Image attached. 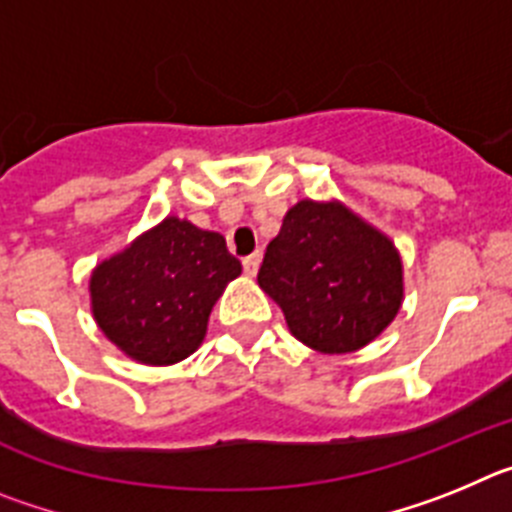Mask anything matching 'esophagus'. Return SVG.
<instances>
[{
  "instance_id": "1",
  "label": "esophagus",
  "mask_w": 512,
  "mask_h": 512,
  "mask_svg": "<svg viewBox=\"0 0 512 512\" xmlns=\"http://www.w3.org/2000/svg\"><path fill=\"white\" fill-rule=\"evenodd\" d=\"M261 266V256L259 253H251V256H246L243 259V271H246L248 277H256V271H259Z\"/></svg>"
}]
</instances>
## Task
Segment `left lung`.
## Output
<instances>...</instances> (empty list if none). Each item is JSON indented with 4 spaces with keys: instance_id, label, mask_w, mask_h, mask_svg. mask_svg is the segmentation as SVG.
I'll use <instances>...</instances> for the list:
<instances>
[{
    "instance_id": "left-lung-1",
    "label": "left lung",
    "mask_w": 512,
    "mask_h": 512,
    "mask_svg": "<svg viewBox=\"0 0 512 512\" xmlns=\"http://www.w3.org/2000/svg\"><path fill=\"white\" fill-rule=\"evenodd\" d=\"M259 287L289 333L318 354H351L382 333L405 297L390 235L343 202L300 200L266 246Z\"/></svg>"
}]
</instances>
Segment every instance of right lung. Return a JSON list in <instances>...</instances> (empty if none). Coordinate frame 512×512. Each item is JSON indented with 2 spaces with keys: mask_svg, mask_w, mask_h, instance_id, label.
I'll list each match as a JSON object with an SVG mask.
<instances>
[{
  "mask_svg": "<svg viewBox=\"0 0 512 512\" xmlns=\"http://www.w3.org/2000/svg\"><path fill=\"white\" fill-rule=\"evenodd\" d=\"M238 274L223 235L171 215L94 266L92 315L128 359L169 366L202 346L212 307Z\"/></svg>",
  "mask_w": 512,
  "mask_h": 512,
  "instance_id": "1",
  "label": "right lung"
}]
</instances>
